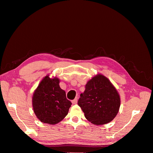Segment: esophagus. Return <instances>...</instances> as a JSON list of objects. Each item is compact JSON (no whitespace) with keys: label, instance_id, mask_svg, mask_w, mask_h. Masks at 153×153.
Segmentation results:
<instances>
[{"label":"esophagus","instance_id":"34e87169","mask_svg":"<svg viewBox=\"0 0 153 153\" xmlns=\"http://www.w3.org/2000/svg\"><path fill=\"white\" fill-rule=\"evenodd\" d=\"M77 101H78L77 98H76L75 99H74L73 100H72V103H73V105H75V104H76V103H77Z\"/></svg>","mask_w":153,"mask_h":153}]
</instances>
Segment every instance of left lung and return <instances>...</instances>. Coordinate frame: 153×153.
<instances>
[{
    "label": "left lung",
    "mask_w": 153,
    "mask_h": 153,
    "mask_svg": "<svg viewBox=\"0 0 153 153\" xmlns=\"http://www.w3.org/2000/svg\"><path fill=\"white\" fill-rule=\"evenodd\" d=\"M78 105L88 121L93 124L103 125L112 121L116 116L121 100L117 91L108 78L98 74L87 82Z\"/></svg>",
    "instance_id": "left-lung-1"
}]
</instances>
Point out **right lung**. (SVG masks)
Instances as JSON below:
<instances>
[{"mask_svg": "<svg viewBox=\"0 0 153 153\" xmlns=\"http://www.w3.org/2000/svg\"><path fill=\"white\" fill-rule=\"evenodd\" d=\"M59 79L45 76L32 96V107L40 121L56 124L65 117L71 105L66 92L59 86Z\"/></svg>", "mask_w": 153, "mask_h": 153, "instance_id": "right-lung-1", "label": "right lung"}]
</instances>
